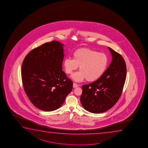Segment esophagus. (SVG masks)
<instances>
[{
  "mask_svg": "<svg viewBox=\"0 0 148 148\" xmlns=\"http://www.w3.org/2000/svg\"><path fill=\"white\" fill-rule=\"evenodd\" d=\"M73 86L74 88H75V87H77L78 86V85L76 84V83H73Z\"/></svg>",
  "mask_w": 148,
  "mask_h": 148,
  "instance_id": "1",
  "label": "esophagus"
}]
</instances>
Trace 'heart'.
Here are the masks:
<instances>
[{
    "mask_svg": "<svg viewBox=\"0 0 148 148\" xmlns=\"http://www.w3.org/2000/svg\"><path fill=\"white\" fill-rule=\"evenodd\" d=\"M72 57L73 59H65L63 66L65 73L68 75L72 74L79 66L80 71L72 76L76 82L85 79L88 82L97 81L103 75L107 68V56L91 49H78L73 53Z\"/></svg>",
    "mask_w": 148,
    "mask_h": 148,
    "instance_id": "obj_1",
    "label": "heart"
}]
</instances>
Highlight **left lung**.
Instances as JSON below:
<instances>
[{"label": "left lung", "mask_w": 148, "mask_h": 148, "mask_svg": "<svg viewBox=\"0 0 148 148\" xmlns=\"http://www.w3.org/2000/svg\"><path fill=\"white\" fill-rule=\"evenodd\" d=\"M111 63L99 79L82 85L80 101L84 109L101 113L110 109L121 95L126 75L125 62L121 55L108 47Z\"/></svg>", "instance_id": "left-lung-1"}]
</instances>
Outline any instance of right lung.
<instances>
[{"label":"right lung","instance_id":"right-lung-1","mask_svg":"<svg viewBox=\"0 0 148 148\" xmlns=\"http://www.w3.org/2000/svg\"><path fill=\"white\" fill-rule=\"evenodd\" d=\"M64 45L45 43L27 54L21 76L25 91L36 107L52 111L63 105L73 88V82L62 70Z\"/></svg>","mask_w":148,"mask_h":148}]
</instances>
